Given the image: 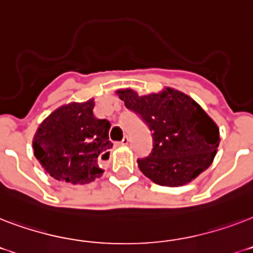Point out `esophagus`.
I'll list each match as a JSON object with an SVG mask.
<instances>
[{
    "label": "esophagus",
    "instance_id": "obj_1",
    "mask_svg": "<svg viewBox=\"0 0 253 253\" xmlns=\"http://www.w3.org/2000/svg\"><path fill=\"white\" fill-rule=\"evenodd\" d=\"M130 143V138L128 136H125V138L122 139V142H121V146H127Z\"/></svg>",
    "mask_w": 253,
    "mask_h": 253
}]
</instances>
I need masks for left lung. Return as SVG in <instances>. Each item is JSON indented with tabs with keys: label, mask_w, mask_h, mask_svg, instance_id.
Wrapping results in <instances>:
<instances>
[{
	"label": "left lung",
	"mask_w": 253,
	"mask_h": 253,
	"mask_svg": "<svg viewBox=\"0 0 253 253\" xmlns=\"http://www.w3.org/2000/svg\"><path fill=\"white\" fill-rule=\"evenodd\" d=\"M152 131L150 156L138 159L143 174L162 186H182L211 166L219 146V128L193 98L173 87L139 95L115 91Z\"/></svg>",
	"instance_id": "obj_1"
}]
</instances>
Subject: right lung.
Wrapping results in <instances>:
<instances>
[{"label": "right lung", "mask_w": 253, "mask_h": 253, "mask_svg": "<svg viewBox=\"0 0 253 253\" xmlns=\"http://www.w3.org/2000/svg\"><path fill=\"white\" fill-rule=\"evenodd\" d=\"M94 98L57 107L39 125L34 155L55 180L89 184L102 176L99 163L109 159L110 122L95 118Z\"/></svg>", "instance_id": "obj_1"}]
</instances>
